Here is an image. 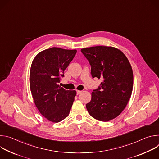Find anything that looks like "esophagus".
Wrapping results in <instances>:
<instances>
[{
  "label": "esophagus",
  "mask_w": 159,
  "mask_h": 159,
  "mask_svg": "<svg viewBox=\"0 0 159 159\" xmlns=\"http://www.w3.org/2000/svg\"><path fill=\"white\" fill-rule=\"evenodd\" d=\"M82 90H77V95H79V94H81V93H82Z\"/></svg>",
  "instance_id": "1"
}]
</instances>
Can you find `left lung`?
<instances>
[{
  "label": "left lung",
  "instance_id": "obj_1",
  "mask_svg": "<svg viewBox=\"0 0 159 159\" xmlns=\"http://www.w3.org/2000/svg\"><path fill=\"white\" fill-rule=\"evenodd\" d=\"M81 52L91 66L92 77L102 79L100 86L93 90L91 101L86 104L89 113L104 122L116 118L132 93L133 75L128 58L121 51L111 47L82 48Z\"/></svg>",
  "mask_w": 159,
  "mask_h": 159
}]
</instances>
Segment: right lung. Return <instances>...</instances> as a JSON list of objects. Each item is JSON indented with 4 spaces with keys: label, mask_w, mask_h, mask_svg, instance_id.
<instances>
[{
    "label": "right lung",
    "mask_w": 159,
    "mask_h": 159,
    "mask_svg": "<svg viewBox=\"0 0 159 159\" xmlns=\"http://www.w3.org/2000/svg\"><path fill=\"white\" fill-rule=\"evenodd\" d=\"M76 53V50L53 47L39 53L32 62L30 84L34 104L41 114L53 123L69 116L74 101L75 90H65L58 84Z\"/></svg>",
    "instance_id": "add662e5"
}]
</instances>
